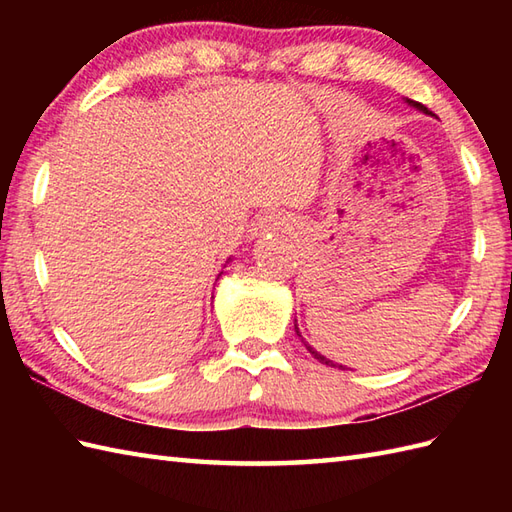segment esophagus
Returning a JSON list of instances; mask_svg holds the SVG:
<instances>
[{"instance_id":"1","label":"esophagus","mask_w":512,"mask_h":512,"mask_svg":"<svg viewBox=\"0 0 512 512\" xmlns=\"http://www.w3.org/2000/svg\"><path fill=\"white\" fill-rule=\"evenodd\" d=\"M286 226H288V220H286V215H284V213H275V211H270V213H266V215L259 217V222H257V228H255V231H257V233L281 231V228H286Z\"/></svg>"}]
</instances>
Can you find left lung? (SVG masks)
Segmentation results:
<instances>
[{
    "label": "left lung",
    "instance_id": "1",
    "mask_svg": "<svg viewBox=\"0 0 512 512\" xmlns=\"http://www.w3.org/2000/svg\"><path fill=\"white\" fill-rule=\"evenodd\" d=\"M407 103H409V105H413V107H418V110H422L424 114H429V110H427V107H422L420 103H416V101H409V99H407ZM295 330H297V334H299V328H297V321H295ZM299 336H301V334H299ZM301 341H303V339H301ZM303 345H306V347H308V352H310V354H312L314 358H317V361H319V363H323V365H330V367H339V369H345L343 365H336L334 361H330V358H325V356H321V354H319L317 350H314V347H310V345H308L306 341H303Z\"/></svg>",
    "mask_w": 512,
    "mask_h": 512
}]
</instances>
